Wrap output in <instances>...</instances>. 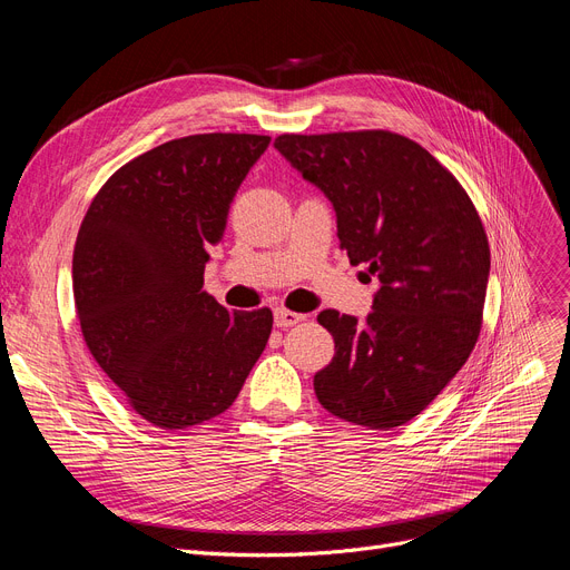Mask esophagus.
Listing matches in <instances>:
<instances>
[{"instance_id": "34e87169", "label": "esophagus", "mask_w": 570, "mask_h": 570, "mask_svg": "<svg viewBox=\"0 0 570 570\" xmlns=\"http://www.w3.org/2000/svg\"><path fill=\"white\" fill-rule=\"evenodd\" d=\"M305 321V314H297V312H291V309H277L275 312V325L277 327H291L295 323Z\"/></svg>"}]
</instances>
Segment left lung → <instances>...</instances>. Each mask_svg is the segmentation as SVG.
Masks as SVG:
<instances>
[{
    "label": "left lung",
    "mask_w": 570,
    "mask_h": 570,
    "mask_svg": "<svg viewBox=\"0 0 570 570\" xmlns=\"http://www.w3.org/2000/svg\"><path fill=\"white\" fill-rule=\"evenodd\" d=\"M275 147L333 203L351 265L367 263L381 284L365 321L318 314L335 357L316 372L314 393L346 423L400 428L462 370L481 335L483 222L455 175L406 136L282 134Z\"/></svg>",
    "instance_id": "obj_1"
}]
</instances>
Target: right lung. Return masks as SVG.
Segmentation results:
<instances>
[{
	"instance_id": "obj_1",
	"label": "right lung",
	"mask_w": 570,
	"mask_h": 570,
	"mask_svg": "<svg viewBox=\"0 0 570 570\" xmlns=\"http://www.w3.org/2000/svg\"><path fill=\"white\" fill-rule=\"evenodd\" d=\"M269 145L256 134L168 140L115 170L73 249L85 344L127 404L161 430L224 413L263 353L273 312H228L203 291L237 187Z\"/></svg>"
}]
</instances>
